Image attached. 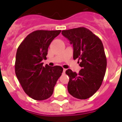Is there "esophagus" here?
Segmentation results:
<instances>
[{
    "label": "esophagus",
    "instance_id": "34e87169",
    "mask_svg": "<svg viewBox=\"0 0 122 122\" xmlns=\"http://www.w3.org/2000/svg\"><path fill=\"white\" fill-rule=\"evenodd\" d=\"M66 69H65V68H64L63 69V74H65V72H66Z\"/></svg>",
    "mask_w": 122,
    "mask_h": 122
}]
</instances>
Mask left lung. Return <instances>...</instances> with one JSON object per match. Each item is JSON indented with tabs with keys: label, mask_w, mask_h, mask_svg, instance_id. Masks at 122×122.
<instances>
[{
	"label": "left lung",
	"mask_w": 122,
	"mask_h": 122,
	"mask_svg": "<svg viewBox=\"0 0 122 122\" xmlns=\"http://www.w3.org/2000/svg\"><path fill=\"white\" fill-rule=\"evenodd\" d=\"M62 35L73 46V58L81 60L78 74L70 69L68 91L74 97L87 99L100 87L105 76L107 60L103 43L91 30L84 27L64 30Z\"/></svg>",
	"instance_id": "obj_1"
}]
</instances>
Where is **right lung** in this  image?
I'll list each match as a JSON object with an SVG mask.
<instances>
[{
  "mask_svg": "<svg viewBox=\"0 0 122 122\" xmlns=\"http://www.w3.org/2000/svg\"><path fill=\"white\" fill-rule=\"evenodd\" d=\"M61 30H38L29 34L17 50L15 73L27 95L36 100H44L52 96L63 68L60 66H43L48 49Z\"/></svg>",
  "mask_w": 122,
  "mask_h": 122,
  "instance_id": "right-lung-1",
  "label": "right lung"
}]
</instances>
